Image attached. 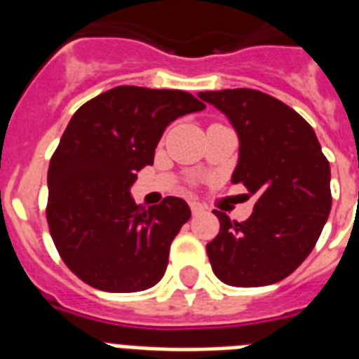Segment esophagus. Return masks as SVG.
Listing matches in <instances>:
<instances>
[{"mask_svg":"<svg viewBox=\"0 0 359 359\" xmlns=\"http://www.w3.org/2000/svg\"><path fill=\"white\" fill-rule=\"evenodd\" d=\"M190 208H191V214H194V216H199V214L205 212V207H203V205H199V203H196V201L190 203Z\"/></svg>","mask_w":359,"mask_h":359,"instance_id":"obj_1","label":"esophagus"}]
</instances>
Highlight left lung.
Segmentation results:
<instances>
[{
    "mask_svg": "<svg viewBox=\"0 0 359 359\" xmlns=\"http://www.w3.org/2000/svg\"><path fill=\"white\" fill-rule=\"evenodd\" d=\"M229 119L238 137L233 182L255 197L245 222L219 219L207 244L212 270L233 287H264L292 273L317 244L332 208L330 163L304 117L253 89L199 93Z\"/></svg>",
    "mask_w": 359,
    "mask_h": 359,
    "instance_id": "left-lung-1",
    "label": "left lung"
}]
</instances>
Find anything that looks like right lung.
I'll use <instances>...</instances> for the list:
<instances>
[{
    "instance_id": "obj_1",
    "label": "right lung",
    "mask_w": 359,
    "mask_h": 359,
    "mask_svg": "<svg viewBox=\"0 0 359 359\" xmlns=\"http://www.w3.org/2000/svg\"><path fill=\"white\" fill-rule=\"evenodd\" d=\"M205 108L177 89L121 86L81 106L48 168L46 218L65 264L98 290L137 292L163 278L190 219L180 197L135 205L130 188L169 124Z\"/></svg>"
}]
</instances>
